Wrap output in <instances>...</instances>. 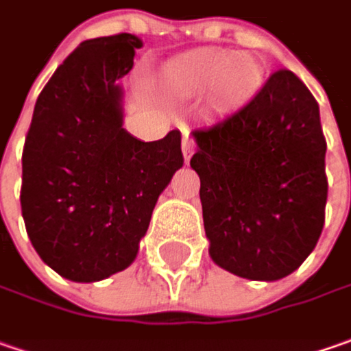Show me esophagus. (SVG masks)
I'll return each mask as SVG.
<instances>
[{
  "mask_svg": "<svg viewBox=\"0 0 351 351\" xmlns=\"http://www.w3.org/2000/svg\"><path fill=\"white\" fill-rule=\"evenodd\" d=\"M194 147H196L194 139L189 137V135H184V137H182V155H184V160H186V162L191 160L192 153H194Z\"/></svg>",
  "mask_w": 351,
  "mask_h": 351,
  "instance_id": "34e87169",
  "label": "esophagus"
}]
</instances>
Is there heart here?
<instances>
[{"label": "heart", "mask_w": 351, "mask_h": 351, "mask_svg": "<svg viewBox=\"0 0 351 351\" xmlns=\"http://www.w3.org/2000/svg\"><path fill=\"white\" fill-rule=\"evenodd\" d=\"M178 84L192 92L214 90L221 106H237L253 98L265 82V66L250 54L212 51L184 60L175 70Z\"/></svg>", "instance_id": "b5f03b06"}]
</instances>
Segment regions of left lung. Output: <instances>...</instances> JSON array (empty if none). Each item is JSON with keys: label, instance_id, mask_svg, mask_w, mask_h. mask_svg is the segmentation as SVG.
I'll list each match as a JSON object with an SVG mask.
<instances>
[{"label": "left lung", "instance_id": "obj_1", "mask_svg": "<svg viewBox=\"0 0 351 351\" xmlns=\"http://www.w3.org/2000/svg\"><path fill=\"white\" fill-rule=\"evenodd\" d=\"M210 257L252 281H277L311 255L324 228L326 139L320 110L281 69L245 106L192 131Z\"/></svg>", "mask_w": 351, "mask_h": 351}]
</instances>
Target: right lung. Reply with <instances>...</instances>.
Here are the masks:
<instances>
[{"instance_id":"obj_1","label":"right lung","mask_w":351,"mask_h":351,"mask_svg":"<svg viewBox=\"0 0 351 351\" xmlns=\"http://www.w3.org/2000/svg\"><path fill=\"white\" fill-rule=\"evenodd\" d=\"M141 47L130 33L84 40L38 94L25 137V228L38 257L70 281H101L133 263L184 162L178 130L145 143L121 125L119 80Z\"/></svg>"}]
</instances>
